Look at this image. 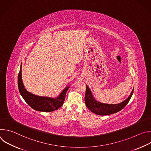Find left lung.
I'll return each mask as SVG.
<instances>
[{
	"label": "left lung",
	"instance_id": "obj_1",
	"mask_svg": "<svg viewBox=\"0 0 151 151\" xmlns=\"http://www.w3.org/2000/svg\"><path fill=\"white\" fill-rule=\"evenodd\" d=\"M86 93L85 96V104L88 108L93 113L99 115H107L116 113L121 110L128 104L130 101L133 94L134 88L128 97L118 104H107L101 103L97 100L94 97L91 90L87 85H86Z\"/></svg>",
	"mask_w": 151,
	"mask_h": 151
}]
</instances>
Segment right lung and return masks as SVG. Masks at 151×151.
Listing matches in <instances>:
<instances>
[{
    "mask_svg": "<svg viewBox=\"0 0 151 151\" xmlns=\"http://www.w3.org/2000/svg\"><path fill=\"white\" fill-rule=\"evenodd\" d=\"M21 64L18 76V87L20 94L26 102L33 109L37 111L49 112L58 109L63 105L66 97V94L70 87V85L66 86L60 94L56 97L40 96L28 91L23 84L22 81Z\"/></svg>",
    "mask_w": 151,
    "mask_h": 151,
    "instance_id": "right-lung-1",
    "label": "right lung"
}]
</instances>
